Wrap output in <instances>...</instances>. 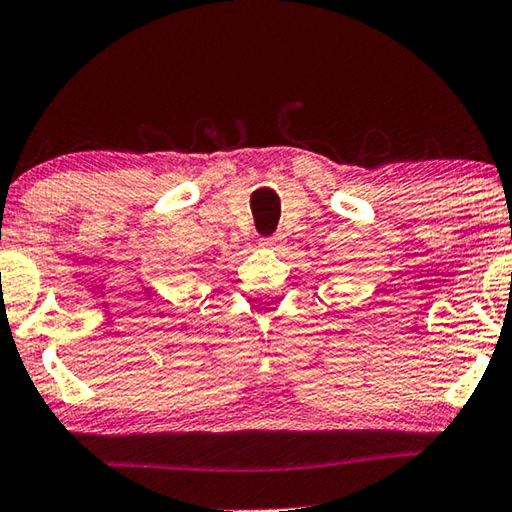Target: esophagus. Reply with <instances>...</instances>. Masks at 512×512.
I'll use <instances>...</instances> for the list:
<instances>
[{"label":"esophagus","instance_id":"obj_1","mask_svg":"<svg viewBox=\"0 0 512 512\" xmlns=\"http://www.w3.org/2000/svg\"><path fill=\"white\" fill-rule=\"evenodd\" d=\"M280 241H282L280 237H269V239H262V243H259V246L275 250V248H280Z\"/></svg>","mask_w":512,"mask_h":512}]
</instances>
